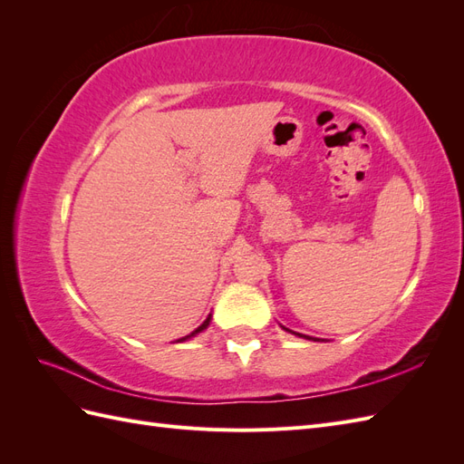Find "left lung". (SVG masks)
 Segmentation results:
<instances>
[{"mask_svg": "<svg viewBox=\"0 0 464 464\" xmlns=\"http://www.w3.org/2000/svg\"><path fill=\"white\" fill-rule=\"evenodd\" d=\"M285 331H288V333H292V334H298V336H304V339H312V336H307V334H300V333H294V331H290V329H286V327H283ZM314 341V339H312Z\"/></svg>", "mask_w": 464, "mask_h": 464, "instance_id": "obj_1", "label": "left lung"}]
</instances>
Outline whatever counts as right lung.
<instances>
[{"instance_id":"right-lung-1","label":"right lung","mask_w":464,"mask_h":464,"mask_svg":"<svg viewBox=\"0 0 464 464\" xmlns=\"http://www.w3.org/2000/svg\"><path fill=\"white\" fill-rule=\"evenodd\" d=\"M210 317H213V315H210V314H208V317H207V319H205V321L201 323V325H199L198 329H195V331H191V333H189V334H186V336H181V339H178L176 343H184V341H189V339H193V336H198L199 333H203V331H205V329H207V327L210 325Z\"/></svg>"}]
</instances>
